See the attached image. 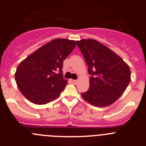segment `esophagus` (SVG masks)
<instances>
[{
	"instance_id": "obj_1",
	"label": "esophagus",
	"mask_w": 146,
	"mask_h": 146,
	"mask_svg": "<svg viewBox=\"0 0 146 146\" xmlns=\"http://www.w3.org/2000/svg\"><path fill=\"white\" fill-rule=\"evenodd\" d=\"M71 82L72 83H73V84H77V80H73V79H71L70 80Z\"/></svg>"
}]
</instances>
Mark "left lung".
Instances as JSON below:
<instances>
[{"label":"left lung","instance_id":"1","mask_svg":"<svg viewBox=\"0 0 146 146\" xmlns=\"http://www.w3.org/2000/svg\"><path fill=\"white\" fill-rule=\"evenodd\" d=\"M88 66L90 86L81 94L94 106H109L122 95L131 80V72L123 60L96 40L77 41Z\"/></svg>","mask_w":146,"mask_h":146}]
</instances>
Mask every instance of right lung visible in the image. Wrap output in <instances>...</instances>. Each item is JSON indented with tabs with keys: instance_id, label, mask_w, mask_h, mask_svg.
I'll use <instances>...</instances> for the list:
<instances>
[{
	"instance_id": "right-lung-1",
	"label": "right lung",
	"mask_w": 146,
	"mask_h": 146,
	"mask_svg": "<svg viewBox=\"0 0 146 146\" xmlns=\"http://www.w3.org/2000/svg\"><path fill=\"white\" fill-rule=\"evenodd\" d=\"M75 47L74 40L55 38L23 60L15 73L23 96L36 104L57 99L67 84L62 72L64 60Z\"/></svg>"
}]
</instances>
